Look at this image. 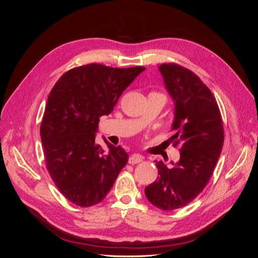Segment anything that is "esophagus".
<instances>
[{
    "mask_svg": "<svg viewBox=\"0 0 258 258\" xmlns=\"http://www.w3.org/2000/svg\"><path fill=\"white\" fill-rule=\"evenodd\" d=\"M142 160H143V156H142V155H140V154H134V155L130 156L129 163H130V165H136V163L142 162Z\"/></svg>",
    "mask_w": 258,
    "mask_h": 258,
    "instance_id": "esophagus-1",
    "label": "esophagus"
}]
</instances>
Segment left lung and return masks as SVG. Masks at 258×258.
<instances>
[{
    "instance_id": "left-lung-1",
    "label": "left lung",
    "mask_w": 258,
    "mask_h": 258,
    "mask_svg": "<svg viewBox=\"0 0 258 258\" xmlns=\"http://www.w3.org/2000/svg\"><path fill=\"white\" fill-rule=\"evenodd\" d=\"M158 69L174 103L169 140L181 146V155L171 168L155 161L159 176L145 187V196L155 207L172 211L188 205L207 186L222 152L224 128L213 93L196 74L172 63Z\"/></svg>"
}]
</instances>
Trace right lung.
<instances>
[{
  "label": "right lung",
  "mask_w": 258,
  "mask_h": 258,
  "mask_svg": "<svg viewBox=\"0 0 258 258\" xmlns=\"http://www.w3.org/2000/svg\"><path fill=\"white\" fill-rule=\"evenodd\" d=\"M145 70L90 63L62 75L51 89L41 124L46 167L63 196L80 207L102 201L129 156L96 142L100 117L111 114L123 90Z\"/></svg>",
  "instance_id": "1"
}]
</instances>
